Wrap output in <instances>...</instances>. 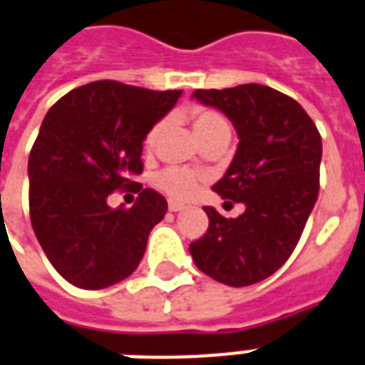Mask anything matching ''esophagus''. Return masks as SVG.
I'll return each instance as SVG.
<instances>
[{"label":"esophagus","mask_w":365,"mask_h":365,"mask_svg":"<svg viewBox=\"0 0 365 365\" xmlns=\"http://www.w3.org/2000/svg\"><path fill=\"white\" fill-rule=\"evenodd\" d=\"M168 208H170L172 212H178V210H183V208H185V205L180 201H168Z\"/></svg>","instance_id":"1"}]
</instances>
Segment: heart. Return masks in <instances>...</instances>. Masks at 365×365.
<instances>
[{"mask_svg": "<svg viewBox=\"0 0 365 365\" xmlns=\"http://www.w3.org/2000/svg\"><path fill=\"white\" fill-rule=\"evenodd\" d=\"M191 118H193V128L197 135L201 138L207 132L214 130V128L222 126V124H227L220 115H216L214 110H207V108H195L191 113ZM164 130V122L158 120L151 126V130L147 132L145 139H143V145L145 149H153L157 145L158 138ZM155 183L157 187H160L166 195L170 197H176V199H187L197 191L199 183H201V176L193 170H187V168H180V166H170L166 168L160 174H157L155 178Z\"/></svg>", "mask_w": 365, "mask_h": 365, "instance_id": "heart-1", "label": "heart"}]
</instances>
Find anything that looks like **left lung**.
Here are the masks:
<instances>
[{
  "instance_id": "1",
  "label": "left lung",
  "mask_w": 365,
  "mask_h": 365,
  "mask_svg": "<svg viewBox=\"0 0 365 365\" xmlns=\"http://www.w3.org/2000/svg\"><path fill=\"white\" fill-rule=\"evenodd\" d=\"M193 97L222 110L237 130L235 157L212 189L243 202L245 212L224 218L205 207L208 230L189 252L216 282L252 285L282 268L299 243L318 201L322 135L293 97L268 86L195 90Z\"/></svg>"
}]
</instances>
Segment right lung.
Instances as JSON below:
<instances>
[{
  "label": "right lung",
  "instance_id": "1",
  "mask_svg": "<svg viewBox=\"0 0 365 365\" xmlns=\"http://www.w3.org/2000/svg\"><path fill=\"white\" fill-rule=\"evenodd\" d=\"M180 96L99 80L47 110L28 158L30 222L53 268L72 285L105 289L141 262L168 205L133 176L143 172L147 132ZM120 188L140 193L132 209L106 205Z\"/></svg>",
  "mask_w": 365,
  "mask_h": 365
}]
</instances>
